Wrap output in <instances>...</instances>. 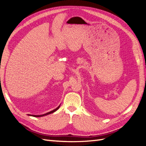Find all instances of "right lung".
Returning a JSON list of instances; mask_svg holds the SVG:
<instances>
[{"label":"right lung","mask_w":146,"mask_h":146,"mask_svg":"<svg viewBox=\"0 0 146 146\" xmlns=\"http://www.w3.org/2000/svg\"><path fill=\"white\" fill-rule=\"evenodd\" d=\"M60 106H59L58 107L56 108L55 110H53V111H50V112H48V113H45V114H42V115H30V114H28V115H29V116H33V117H42V116H46V115H48V114H50L51 113H54V112H55L56 110H58V108H60Z\"/></svg>","instance_id":"1"}]
</instances>
